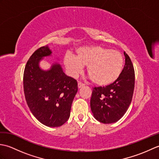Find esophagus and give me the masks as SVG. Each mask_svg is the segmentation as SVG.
<instances>
[{
  "label": "esophagus",
  "instance_id": "1",
  "mask_svg": "<svg viewBox=\"0 0 159 159\" xmlns=\"http://www.w3.org/2000/svg\"><path fill=\"white\" fill-rule=\"evenodd\" d=\"M85 85V84L81 83V82H79L78 83V87H79V88H80V87H82L83 86Z\"/></svg>",
  "mask_w": 159,
  "mask_h": 159
}]
</instances>
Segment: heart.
Listing matches in <instances>:
<instances>
[{
	"mask_svg": "<svg viewBox=\"0 0 159 159\" xmlns=\"http://www.w3.org/2000/svg\"><path fill=\"white\" fill-rule=\"evenodd\" d=\"M76 56L67 53L63 63L70 76L76 77L87 66L92 81L98 86H107L117 79L124 66L121 54L100 46H84L76 50Z\"/></svg>",
	"mask_w": 159,
	"mask_h": 159,
	"instance_id": "heart-1",
	"label": "heart"
}]
</instances>
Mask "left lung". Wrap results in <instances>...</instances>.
<instances>
[{"instance_id":"1","label":"left lung","mask_w":159,"mask_h":159,"mask_svg":"<svg viewBox=\"0 0 159 159\" xmlns=\"http://www.w3.org/2000/svg\"><path fill=\"white\" fill-rule=\"evenodd\" d=\"M124 54L125 65L116 81L106 87L93 88L91 109L100 122H116L123 117L131 103L134 88V70L129 56L126 52Z\"/></svg>"}]
</instances>
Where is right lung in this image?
Segmentation results:
<instances>
[{
	"instance_id": "1",
	"label": "right lung",
	"mask_w": 159,
	"mask_h": 159,
	"mask_svg": "<svg viewBox=\"0 0 159 159\" xmlns=\"http://www.w3.org/2000/svg\"><path fill=\"white\" fill-rule=\"evenodd\" d=\"M51 53L47 46L33 53L24 71L23 87L26 103L36 119L47 126L59 127L69 119L78 84L58 63L48 71L39 68V61Z\"/></svg>"
}]
</instances>
